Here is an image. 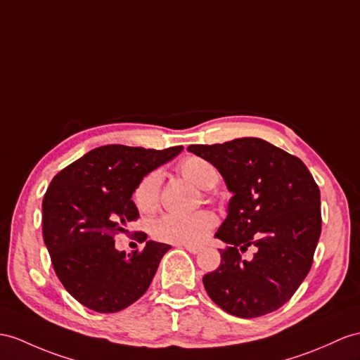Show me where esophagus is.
Instances as JSON below:
<instances>
[{"mask_svg":"<svg viewBox=\"0 0 360 360\" xmlns=\"http://www.w3.org/2000/svg\"><path fill=\"white\" fill-rule=\"evenodd\" d=\"M179 248H185L188 252H191V253H198L200 250H201V248H198V246H192V244H177Z\"/></svg>","mask_w":360,"mask_h":360,"instance_id":"34e87169","label":"esophagus"}]
</instances>
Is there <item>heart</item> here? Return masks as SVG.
Instances as JSON below:
<instances>
[{
    "instance_id": "1",
    "label": "heart",
    "mask_w": 360,
    "mask_h": 360,
    "mask_svg": "<svg viewBox=\"0 0 360 360\" xmlns=\"http://www.w3.org/2000/svg\"><path fill=\"white\" fill-rule=\"evenodd\" d=\"M179 171L183 177L194 183L198 188L209 189L217 185L218 172L212 163L197 155H189L180 160ZM162 186V172L151 171L140 179L134 189V203L140 212L151 214L159 206ZM214 214L207 210H198L194 214H168L159 218L151 233L155 240L171 244H197L205 238L215 226Z\"/></svg>"
}]
</instances>
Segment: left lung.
Returning <instances> with one entry per match:
<instances>
[{"instance_id":"obj_1","label":"left lung","mask_w":360,"mask_h":360,"mask_svg":"<svg viewBox=\"0 0 360 360\" xmlns=\"http://www.w3.org/2000/svg\"><path fill=\"white\" fill-rule=\"evenodd\" d=\"M188 151L212 163L232 192L215 236L229 244L203 276L207 295L238 318L283 307L310 271L321 235V192L301 159L262 139L243 137ZM257 248L252 260L240 251Z\"/></svg>"}]
</instances>
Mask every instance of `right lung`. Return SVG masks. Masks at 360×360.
<instances>
[{"instance_id": "obj_1", "label": "right lung", "mask_w": 360, "mask_h": 360, "mask_svg": "<svg viewBox=\"0 0 360 360\" xmlns=\"http://www.w3.org/2000/svg\"><path fill=\"white\" fill-rule=\"evenodd\" d=\"M181 150L105 145L51 180L42 200L44 243L59 281L90 310L120 311L150 287L169 244L146 241L127 257L114 248V235L139 218L131 197L140 179Z\"/></svg>"}]
</instances>
